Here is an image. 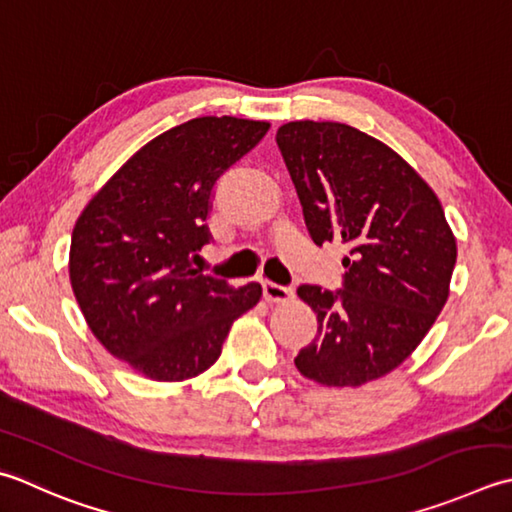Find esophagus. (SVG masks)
Masks as SVG:
<instances>
[{
    "label": "esophagus",
    "instance_id": "esophagus-1",
    "mask_svg": "<svg viewBox=\"0 0 512 512\" xmlns=\"http://www.w3.org/2000/svg\"><path fill=\"white\" fill-rule=\"evenodd\" d=\"M264 299L268 304H284L293 299V288H286V286H277V284H270L264 282Z\"/></svg>",
    "mask_w": 512,
    "mask_h": 512
}]
</instances>
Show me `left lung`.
I'll list each match as a JSON object with an SVG mask.
<instances>
[{
    "label": "left lung",
    "instance_id": "obj_1",
    "mask_svg": "<svg viewBox=\"0 0 512 512\" xmlns=\"http://www.w3.org/2000/svg\"><path fill=\"white\" fill-rule=\"evenodd\" d=\"M277 146L317 246L342 242L344 288L304 284L317 335L295 366L324 386L395 370L448 299L457 244L435 190L393 148L339 122H288Z\"/></svg>",
    "mask_w": 512,
    "mask_h": 512
}]
</instances>
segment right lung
<instances>
[{
    "instance_id": "1",
    "label": "right lung",
    "mask_w": 512,
    "mask_h": 512,
    "mask_svg": "<svg viewBox=\"0 0 512 512\" xmlns=\"http://www.w3.org/2000/svg\"><path fill=\"white\" fill-rule=\"evenodd\" d=\"M268 122L197 117L139 148L79 215L70 286L110 355L155 382L213 366L239 315L262 297L193 268L210 239L217 179L268 133Z\"/></svg>"
}]
</instances>
